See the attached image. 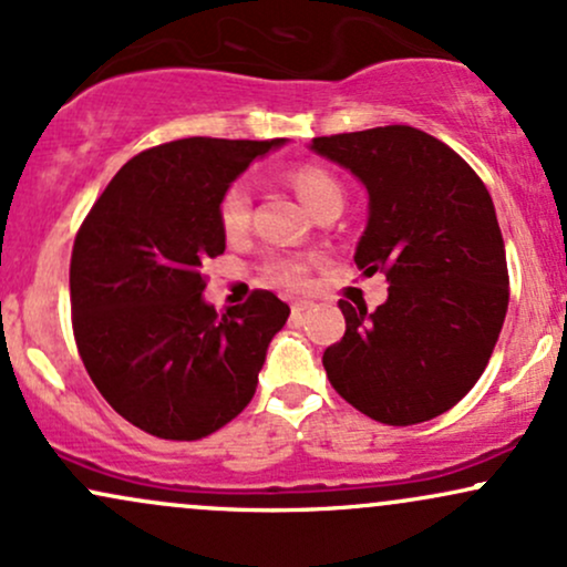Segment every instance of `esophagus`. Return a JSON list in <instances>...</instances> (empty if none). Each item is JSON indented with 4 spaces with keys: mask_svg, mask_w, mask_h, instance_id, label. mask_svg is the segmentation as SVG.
Masks as SVG:
<instances>
[{
    "mask_svg": "<svg viewBox=\"0 0 567 567\" xmlns=\"http://www.w3.org/2000/svg\"><path fill=\"white\" fill-rule=\"evenodd\" d=\"M290 309H292V317H301L306 309H311V303L309 301H292Z\"/></svg>",
    "mask_w": 567,
    "mask_h": 567,
    "instance_id": "obj_1",
    "label": "esophagus"
}]
</instances>
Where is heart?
I'll return each mask as SVG.
<instances>
[{
	"label": "heart",
	"mask_w": 567,
	"mask_h": 567,
	"mask_svg": "<svg viewBox=\"0 0 567 567\" xmlns=\"http://www.w3.org/2000/svg\"><path fill=\"white\" fill-rule=\"evenodd\" d=\"M290 184L298 192V197L311 213L317 207L328 205V202H341V186L338 181L322 167H298V171L290 173ZM250 210H252V199H250V188H247L243 181L231 184L220 197V226H224L226 234H239L247 229L250 224ZM275 277L285 285H301L303 282V266L296 261H279L275 264Z\"/></svg>",
	"instance_id": "b5f03b06"
}]
</instances>
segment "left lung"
Listing matches in <instances>:
<instances>
[{
	"mask_svg": "<svg viewBox=\"0 0 567 567\" xmlns=\"http://www.w3.org/2000/svg\"><path fill=\"white\" fill-rule=\"evenodd\" d=\"M309 148L365 186L354 264L389 282L375 311L338 301L347 333L324 349V373L381 424L437 419L483 375L509 306L491 194L451 146L408 125L315 138Z\"/></svg>",
	"mask_w": 567,
	"mask_h": 567,
	"instance_id": "1",
	"label": "left lung"
}]
</instances>
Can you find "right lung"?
I'll return each instance as SVG.
<instances>
[{"instance_id": "right-lung-1", "label": "right lung", "mask_w": 567, "mask_h": 567, "mask_svg": "<svg viewBox=\"0 0 567 567\" xmlns=\"http://www.w3.org/2000/svg\"><path fill=\"white\" fill-rule=\"evenodd\" d=\"M277 141L184 138L141 152L84 218L71 252V315L95 389L162 440H199L256 394L290 306L256 290L218 317L205 264L226 250L220 197Z\"/></svg>"}]
</instances>
